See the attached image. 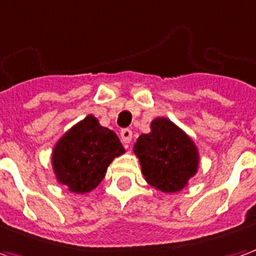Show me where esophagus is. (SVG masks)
Segmentation results:
<instances>
[{
    "instance_id": "esophagus-1",
    "label": "esophagus",
    "mask_w": 256,
    "mask_h": 256,
    "mask_svg": "<svg viewBox=\"0 0 256 256\" xmlns=\"http://www.w3.org/2000/svg\"><path fill=\"white\" fill-rule=\"evenodd\" d=\"M120 137H122L123 144H130V141L133 138V133H132V130H128V128H124L120 132Z\"/></svg>"
}]
</instances>
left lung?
Here are the masks:
<instances>
[{
	"label": "left lung",
	"mask_w": 256,
	"mask_h": 256,
	"mask_svg": "<svg viewBox=\"0 0 256 256\" xmlns=\"http://www.w3.org/2000/svg\"><path fill=\"white\" fill-rule=\"evenodd\" d=\"M133 150L146 182L162 192L182 190L198 172V146L182 128L167 118L154 119L150 132L140 136Z\"/></svg>",
	"instance_id": "1"
}]
</instances>
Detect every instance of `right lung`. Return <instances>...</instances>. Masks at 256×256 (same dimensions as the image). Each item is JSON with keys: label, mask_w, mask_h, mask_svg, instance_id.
Segmentation results:
<instances>
[{"label": "right lung", "mask_w": 256, "mask_h": 256, "mask_svg": "<svg viewBox=\"0 0 256 256\" xmlns=\"http://www.w3.org/2000/svg\"><path fill=\"white\" fill-rule=\"evenodd\" d=\"M124 154L119 137L93 115L64 133L52 152L58 182L74 193H88L102 181L112 160Z\"/></svg>", "instance_id": "1"}]
</instances>
